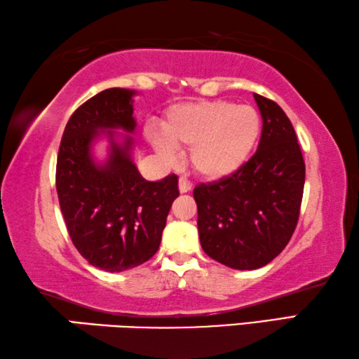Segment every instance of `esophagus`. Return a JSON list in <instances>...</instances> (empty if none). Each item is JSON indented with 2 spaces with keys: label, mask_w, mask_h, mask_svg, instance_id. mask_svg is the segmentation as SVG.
<instances>
[{
  "label": "esophagus",
  "mask_w": 359,
  "mask_h": 359,
  "mask_svg": "<svg viewBox=\"0 0 359 359\" xmlns=\"http://www.w3.org/2000/svg\"><path fill=\"white\" fill-rule=\"evenodd\" d=\"M191 190V184L187 179H184V177H180L179 179V191L180 193H189Z\"/></svg>",
  "instance_id": "esophagus-1"
}]
</instances>
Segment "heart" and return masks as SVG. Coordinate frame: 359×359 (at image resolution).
Returning a JSON list of instances; mask_svg holds the SVG:
<instances>
[{
	"instance_id": "obj_1",
	"label": "heart",
	"mask_w": 359,
	"mask_h": 359,
	"mask_svg": "<svg viewBox=\"0 0 359 359\" xmlns=\"http://www.w3.org/2000/svg\"><path fill=\"white\" fill-rule=\"evenodd\" d=\"M161 133L147 134L159 156L174 161V149H189V163L198 177L222 182L249 161L262 133L255 108L229 100H201L172 107Z\"/></svg>"
}]
</instances>
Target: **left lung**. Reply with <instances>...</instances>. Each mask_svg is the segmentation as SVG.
I'll list each match as a JSON object with an SVG mask.
<instances>
[{"label":"left lung","instance_id":"1","mask_svg":"<svg viewBox=\"0 0 359 359\" xmlns=\"http://www.w3.org/2000/svg\"><path fill=\"white\" fill-rule=\"evenodd\" d=\"M262 115L259 149L230 179L193 190L203 251L235 270H255L287 246L297 226L305 163L283 108L254 94Z\"/></svg>","mask_w":359,"mask_h":359}]
</instances>
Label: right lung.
Wrapping results in <instances>:
<instances>
[{
    "label": "right lung",
    "mask_w": 359,
    "mask_h": 359,
    "mask_svg": "<svg viewBox=\"0 0 359 359\" xmlns=\"http://www.w3.org/2000/svg\"><path fill=\"white\" fill-rule=\"evenodd\" d=\"M135 90L111 88L95 94L68 119L57 155L55 187L68 235L78 252L100 270L119 273L158 251L166 217L179 196L175 174L158 182L142 177L130 156L134 140L113 129L135 130ZM105 135V163L90 153Z\"/></svg>",
    "instance_id": "right-lung-1"
}]
</instances>
